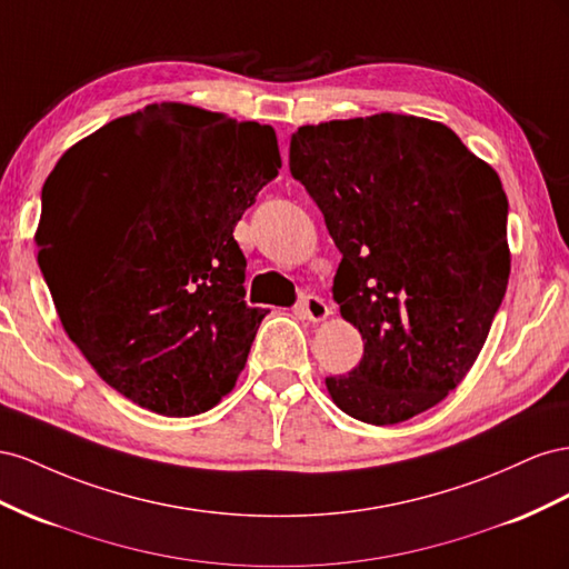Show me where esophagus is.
<instances>
[{"mask_svg":"<svg viewBox=\"0 0 569 569\" xmlns=\"http://www.w3.org/2000/svg\"><path fill=\"white\" fill-rule=\"evenodd\" d=\"M300 312L310 319V321H323V319H329V305L323 302L321 298H317V296H307V298H302L300 300Z\"/></svg>","mask_w":569,"mask_h":569,"instance_id":"esophagus-1","label":"esophagus"}]
</instances>
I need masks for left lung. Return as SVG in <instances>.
Segmentation results:
<instances>
[{
	"label": "left lung",
	"instance_id": "1",
	"mask_svg": "<svg viewBox=\"0 0 569 569\" xmlns=\"http://www.w3.org/2000/svg\"><path fill=\"white\" fill-rule=\"evenodd\" d=\"M290 173L343 254L333 298L365 340L360 365L327 379L331 400L377 427L427 412L477 362L508 288L496 169L448 126L383 111L300 126Z\"/></svg>",
	"mask_w": 569,
	"mask_h": 569
}]
</instances>
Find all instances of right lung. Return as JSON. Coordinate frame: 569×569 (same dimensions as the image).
<instances>
[{
	"label": "right lung",
	"instance_id": "right-lung-1",
	"mask_svg": "<svg viewBox=\"0 0 569 569\" xmlns=\"http://www.w3.org/2000/svg\"><path fill=\"white\" fill-rule=\"evenodd\" d=\"M271 126L148 104L61 154L38 264L63 331L113 391L164 417L233 391L267 310L246 305L236 223L279 176Z\"/></svg>",
	"mask_w": 569,
	"mask_h": 569
}]
</instances>
